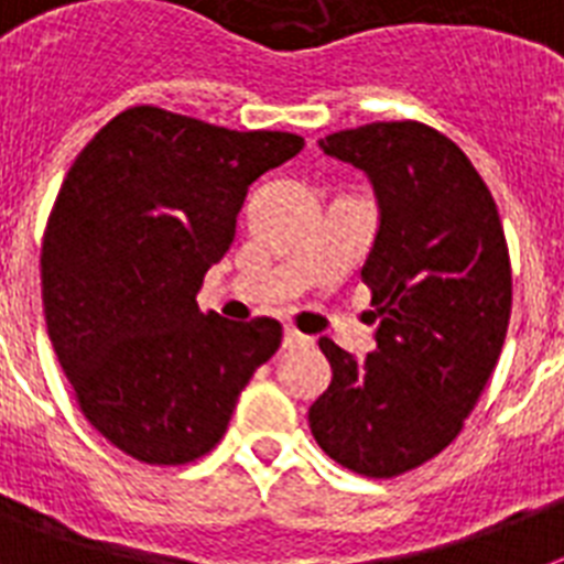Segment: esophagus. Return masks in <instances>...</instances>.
Returning <instances> with one entry per match:
<instances>
[{
	"mask_svg": "<svg viewBox=\"0 0 564 564\" xmlns=\"http://www.w3.org/2000/svg\"><path fill=\"white\" fill-rule=\"evenodd\" d=\"M307 345H313V339L304 334H299L295 327H286V330H283V348L295 351V348H307Z\"/></svg>",
	"mask_w": 564,
	"mask_h": 564,
	"instance_id": "obj_1",
	"label": "esophagus"
}]
</instances>
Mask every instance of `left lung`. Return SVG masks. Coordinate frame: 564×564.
<instances>
[{
	"label": "left lung",
	"instance_id": "1",
	"mask_svg": "<svg viewBox=\"0 0 564 564\" xmlns=\"http://www.w3.org/2000/svg\"><path fill=\"white\" fill-rule=\"evenodd\" d=\"M318 149L375 189L380 225L362 281L377 348L354 360L318 339L334 377L310 430L345 468L394 477L459 436L498 366L512 313L507 237L471 161L430 126L371 122Z\"/></svg>",
	"mask_w": 564,
	"mask_h": 564
}]
</instances>
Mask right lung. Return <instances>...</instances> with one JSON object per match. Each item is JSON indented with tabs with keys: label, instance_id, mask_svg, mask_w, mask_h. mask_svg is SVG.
I'll return each mask as SVG.
<instances>
[{
	"label": "right lung",
	"instance_id": "add662e5",
	"mask_svg": "<svg viewBox=\"0 0 564 564\" xmlns=\"http://www.w3.org/2000/svg\"><path fill=\"white\" fill-rule=\"evenodd\" d=\"M301 149L299 134L140 105L66 172L40 254L48 339L87 421L140 463L216 447L281 348L274 318L204 316L195 295L234 242L248 187Z\"/></svg>",
	"mask_w": 564,
	"mask_h": 564
}]
</instances>
